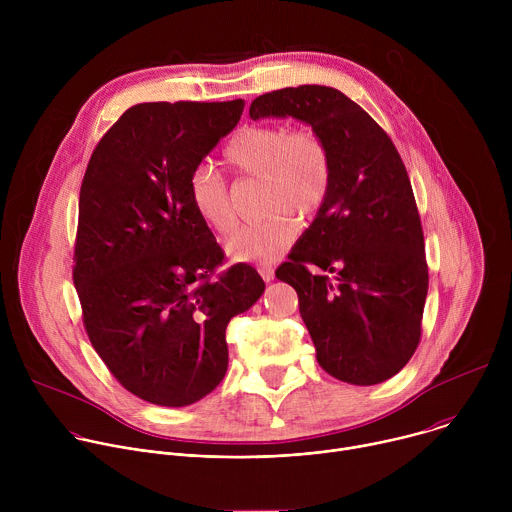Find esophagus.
<instances>
[{"mask_svg": "<svg viewBox=\"0 0 512 512\" xmlns=\"http://www.w3.org/2000/svg\"><path fill=\"white\" fill-rule=\"evenodd\" d=\"M257 271H259V275H261L265 281H271V279L275 277V269H273L271 263H259V265H257Z\"/></svg>", "mask_w": 512, "mask_h": 512, "instance_id": "esophagus-1", "label": "esophagus"}]
</instances>
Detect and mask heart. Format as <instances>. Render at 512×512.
Here are the masks:
<instances>
[{
  "mask_svg": "<svg viewBox=\"0 0 512 512\" xmlns=\"http://www.w3.org/2000/svg\"><path fill=\"white\" fill-rule=\"evenodd\" d=\"M223 160L241 178H261V208L271 212L263 221L239 229L229 253L237 261H271L296 239V218L289 212L308 221L326 202L332 182L328 145L308 127L253 123L229 139ZM188 202L214 233L229 235L235 229L229 186L210 168L198 166L190 174Z\"/></svg>",
  "mask_w": 512,
  "mask_h": 512,
  "instance_id": "obj_1",
  "label": "heart"
}]
</instances>
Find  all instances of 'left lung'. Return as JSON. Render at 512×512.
<instances>
[{"label":"left lung","instance_id":"8db88e82","mask_svg":"<svg viewBox=\"0 0 512 512\" xmlns=\"http://www.w3.org/2000/svg\"><path fill=\"white\" fill-rule=\"evenodd\" d=\"M249 115L306 121L330 152L326 202L275 271L298 291L318 364L350 385L391 379L419 346L429 285L421 218L395 143L360 105L320 85L265 93Z\"/></svg>","mask_w":512,"mask_h":512}]
</instances>
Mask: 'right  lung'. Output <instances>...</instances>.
I'll return each instance as SVG.
<instances>
[{
    "instance_id": "add662e5",
    "label": "right lung",
    "mask_w": 512,
    "mask_h": 512,
    "mask_svg": "<svg viewBox=\"0 0 512 512\" xmlns=\"http://www.w3.org/2000/svg\"><path fill=\"white\" fill-rule=\"evenodd\" d=\"M243 99L141 103L99 139L79 198L75 281L87 336L135 397L184 407L227 373V326L265 283L188 202L190 174L239 123Z\"/></svg>"
}]
</instances>
